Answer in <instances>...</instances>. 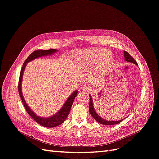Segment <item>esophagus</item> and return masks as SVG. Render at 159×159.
<instances>
[{"label": "esophagus", "instance_id": "esophagus-1", "mask_svg": "<svg viewBox=\"0 0 159 159\" xmlns=\"http://www.w3.org/2000/svg\"><path fill=\"white\" fill-rule=\"evenodd\" d=\"M81 89L83 90V91H88V90L89 89V86L88 84H84V85L81 86Z\"/></svg>", "mask_w": 159, "mask_h": 159}]
</instances>
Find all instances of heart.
I'll return each instance as SVG.
<instances>
[{"instance_id": "b5f03b06", "label": "heart", "mask_w": 159, "mask_h": 159, "mask_svg": "<svg viewBox=\"0 0 159 159\" xmlns=\"http://www.w3.org/2000/svg\"><path fill=\"white\" fill-rule=\"evenodd\" d=\"M104 54L103 51H95L94 52L91 53L89 55H88L86 57V61H87L89 64H95L99 60L101 57L103 56ZM110 60V57L108 56H104L103 58V63L106 64L109 62Z\"/></svg>"}]
</instances>
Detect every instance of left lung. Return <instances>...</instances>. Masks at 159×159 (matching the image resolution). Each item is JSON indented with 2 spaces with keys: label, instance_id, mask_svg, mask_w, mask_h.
<instances>
[{
  "label": "left lung",
  "instance_id": "obj_1",
  "mask_svg": "<svg viewBox=\"0 0 159 159\" xmlns=\"http://www.w3.org/2000/svg\"><path fill=\"white\" fill-rule=\"evenodd\" d=\"M124 57H125V60L129 61V62H131V63H133L134 64L137 65V61L133 59V57L132 56H130V54H129L128 52H127L126 51H124ZM89 95V113L96 121H97L99 123L102 124V125H115L119 123H120L121 121H123L122 120H119V121H107V120H105L103 118L101 117L100 116H99V115L95 112V111L93 107V100L92 98H91V95Z\"/></svg>",
  "mask_w": 159,
  "mask_h": 159
}]
</instances>
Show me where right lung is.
<instances>
[{
    "mask_svg": "<svg viewBox=\"0 0 159 159\" xmlns=\"http://www.w3.org/2000/svg\"><path fill=\"white\" fill-rule=\"evenodd\" d=\"M57 51V50L55 49H50V50H38L34 52H33L32 54L27 57V59L24 62V64L22 65V69L20 71V78H19V82H18V92L19 95L20 96V98L22 99V103L25 106L27 113L29 114L30 116L36 122H37L38 124L41 125L42 126L45 127H54L56 126H58L61 123H63L64 121L67 118V117L68 116L70 111L71 109V107L72 106V104L74 103V100L75 98L77 96V94H78V90L75 91L73 93H71V95L68 98V99L66 100V103L63 105V107L60 109V111L57 113H56L54 115H52V117H47V118H44V117H41L40 116H38L36 114L34 113L31 109L28 106V105L26 104L25 99L23 98V95L21 91V85H22V75L24 73V70L25 69V67L26 66V64L28 63V62L38 58V57H40L42 56H45L48 55H52L53 54H54Z\"/></svg>",
    "mask_w": 159,
    "mask_h": 159,
    "instance_id": "right-lung-1",
    "label": "right lung"
}]
</instances>
